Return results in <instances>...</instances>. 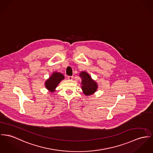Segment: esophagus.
<instances>
[{
	"mask_svg": "<svg viewBox=\"0 0 153 153\" xmlns=\"http://www.w3.org/2000/svg\"><path fill=\"white\" fill-rule=\"evenodd\" d=\"M73 79V76H68V80H72Z\"/></svg>",
	"mask_w": 153,
	"mask_h": 153,
	"instance_id": "34e87169",
	"label": "esophagus"
}]
</instances>
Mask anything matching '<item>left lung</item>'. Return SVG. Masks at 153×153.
<instances>
[{
    "mask_svg": "<svg viewBox=\"0 0 153 153\" xmlns=\"http://www.w3.org/2000/svg\"><path fill=\"white\" fill-rule=\"evenodd\" d=\"M79 76L82 79L81 86L83 93L87 96L94 94L98 88L97 82L92 79L90 75L85 71H81Z\"/></svg>",
    "mask_w": 153,
    "mask_h": 153,
    "instance_id": "obj_1",
    "label": "left lung"
}]
</instances>
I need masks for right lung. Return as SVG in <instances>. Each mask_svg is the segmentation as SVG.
Segmentation results:
<instances>
[{"label": "right lung", "instance_id": "obj_1", "mask_svg": "<svg viewBox=\"0 0 153 153\" xmlns=\"http://www.w3.org/2000/svg\"><path fill=\"white\" fill-rule=\"evenodd\" d=\"M65 79V76L61 73L55 71L45 82V86L48 91L53 93L56 91V88L60 82Z\"/></svg>", "mask_w": 153, "mask_h": 153}]
</instances>
